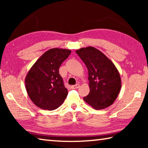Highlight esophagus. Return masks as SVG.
<instances>
[{
  "instance_id": "obj_1",
  "label": "esophagus",
  "mask_w": 148,
  "mask_h": 148,
  "mask_svg": "<svg viewBox=\"0 0 148 148\" xmlns=\"http://www.w3.org/2000/svg\"><path fill=\"white\" fill-rule=\"evenodd\" d=\"M79 87V84H76V85H74V86H71V88L75 89H77Z\"/></svg>"
}]
</instances>
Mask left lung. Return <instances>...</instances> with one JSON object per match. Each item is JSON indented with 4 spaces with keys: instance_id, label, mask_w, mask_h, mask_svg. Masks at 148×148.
<instances>
[{
    "instance_id": "obj_1",
    "label": "left lung",
    "mask_w": 148,
    "mask_h": 148,
    "mask_svg": "<svg viewBox=\"0 0 148 148\" xmlns=\"http://www.w3.org/2000/svg\"><path fill=\"white\" fill-rule=\"evenodd\" d=\"M76 52L88 70L90 91L84 100L95 110L111 106L121 87V77L116 66L94 47H82Z\"/></svg>"
}]
</instances>
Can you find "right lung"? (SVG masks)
Returning a JSON list of instances; mask_svg holds the SVG:
<instances>
[{
  "label": "right lung",
  "mask_w": 148,
  "mask_h": 148,
  "mask_svg": "<svg viewBox=\"0 0 148 148\" xmlns=\"http://www.w3.org/2000/svg\"><path fill=\"white\" fill-rule=\"evenodd\" d=\"M71 53L70 49L52 48L32 65L25 79L26 90L32 102L40 108L57 109L68 95L59 73L61 64Z\"/></svg>",
  "instance_id": "add662e5"
}]
</instances>
